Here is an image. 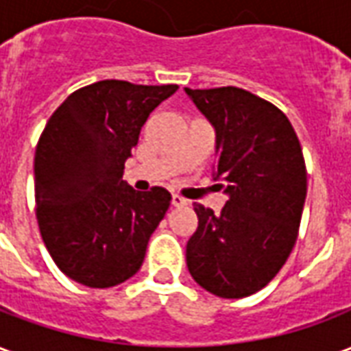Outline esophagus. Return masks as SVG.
Wrapping results in <instances>:
<instances>
[{
	"instance_id": "esophagus-1",
	"label": "esophagus",
	"mask_w": 351,
	"mask_h": 351,
	"mask_svg": "<svg viewBox=\"0 0 351 351\" xmlns=\"http://www.w3.org/2000/svg\"><path fill=\"white\" fill-rule=\"evenodd\" d=\"M171 205H173V206H186V205H188V201L175 193V195L171 197Z\"/></svg>"
}]
</instances>
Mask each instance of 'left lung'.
Instances as JSON below:
<instances>
[{
	"label": "left lung",
	"mask_w": 351,
	"mask_h": 351,
	"mask_svg": "<svg viewBox=\"0 0 351 351\" xmlns=\"http://www.w3.org/2000/svg\"><path fill=\"white\" fill-rule=\"evenodd\" d=\"M216 133L220 214L193 203L197 231L186 244L191 278L208 293L241 299L271 282L297 241L306 167L286 114L243 88H184Z\"/></svg>",
	"instance_id": "obj_1"
}]
</instances>
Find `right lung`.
Segmentation results:
<instances>
[{"label":"right lung","mask_w":351,"mask_h":351,"mask_svg":"<svg viewBox=\"0 0 351 351\" xmlns=\"http://www.w3.org/2000/svg\"><path fill=\"white\" fill-rule=\"evenodd\" d=\"M176 84L99 80L73 92L35 150V205L43 243L58 269L88 287L131 278L171 203L165 188L135 191L122 180L138 133Z\"/></svg>","instance_id":"obj_1"}]
</instances>
